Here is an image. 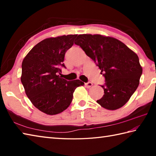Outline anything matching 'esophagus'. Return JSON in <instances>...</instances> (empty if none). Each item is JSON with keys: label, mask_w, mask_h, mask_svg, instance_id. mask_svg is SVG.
<instances>
[{"label": "esophagus", "mask_w": 156, "mask_h": 156, "mask_svg": "<svg viewBox=\"0 0 156 156\" xmlns=\"http://www.w3.org/2000/svg\"><path fill=\"white\" fill-rule=\"evenodd\" d=\"M85 86H86V87H87V88H90L92 86V83L90 82H87V83L85 84Z\"/></svg>", "instance_id": "34e87169"}]
</instances>
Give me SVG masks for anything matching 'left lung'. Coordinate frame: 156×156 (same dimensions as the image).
I'll use <instances>...</instances> for the list:
<instances>
[{"instance_id":"1","label":"left lung","mask_w":156,"mask_h":156,"mask_svg":"<svg viewBox=\"0 0 156 156\" xmlns=\"http://www.w3.org/2000/svg\"><path fill=\"white\" fill-rule=\"evenodd\" d=\"M74 44L96 62L105 78V84L101 86L104 95L98 103L112 111L125 105L142 74L137 55L117 39L99 34L79 35Z\"/></svg>"}]
</instances>
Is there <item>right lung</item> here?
I'll use <instances>...</instances> for the list:
<instances>
[{
	"label": "right lung",
	"instance_id": "obj_1",
	"mask_svg": "<svg viewBox=\"0 0 156 156\" xmlns=\"http://www.w3.org/2000/svg\"><path fill=\"white\" fill-rule=\"evenodd\" d=\"M77 35L49 37L33 48L22 62L21 81L32 104L44 113L54 115L67 108L76 88L84 84L80 80L68 81L58 75L66 51Z\"/></svg>",
	"mask_w": 156,
	"mask_h": 156
}]
</instances>
